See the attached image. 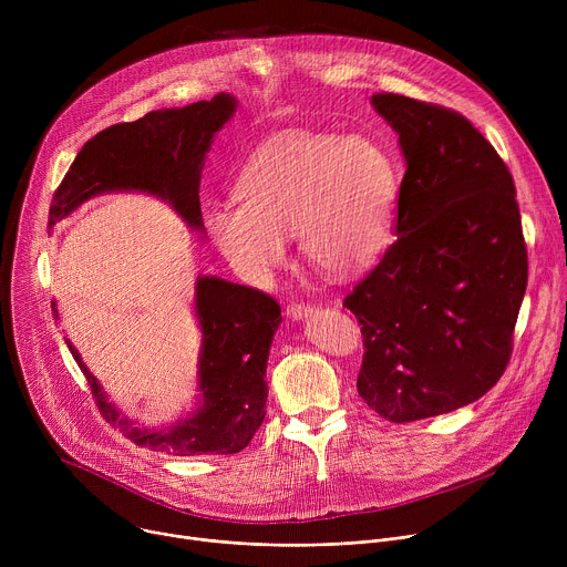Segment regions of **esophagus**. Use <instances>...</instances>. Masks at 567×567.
<instances>
[{
  "instance_id": "esophagus-1",
  "label": "esophagus",
  "mask_w": 567,
  "mask_h": 567,
  "mask_svg": "<svg viewBox=\"0 0 567 567\" xmlns=\"http://www.w3.org/2000/svg\"><path fill=\"white\" fill-rule=\"evenodd\" d=\"M311 311H313V307H311L309 302H298V300H296V302H289V305H287V316L293 318V320L307 318Z\"/></svg>"
}]
</instances>
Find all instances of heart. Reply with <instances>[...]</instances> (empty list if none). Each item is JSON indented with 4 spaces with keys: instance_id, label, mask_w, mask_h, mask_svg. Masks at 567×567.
<instances>
[{
    "instance_id": "1",
    "label": "heart",
    "mask_w": 567,
    "mask_h": 567,
    "mask_svg": "<svg viewBox=\"0 0 567 567\" xmlns=\"http://www.w3.org/2000/svg\"><path fill=\"white\" fill-rule=\"evenodd\" d=\"M399 184L396 161L374 138L287 132L249 158L235 184L239 204L215 206L206 224L245 278H269L291 235L316 269L346 278L385 251Z\"/></svg>"
}]
</instances>
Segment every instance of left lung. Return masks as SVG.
Returning <instances> with one entry per match:
<instances>
[{"mask_svg": "<svg viewBox=\"0 0 567 567\" xmlns=\"http://www.w3.org/2000/svg\"><path fill=\"white\" fill-rule=\"evenodd\" d=\"M406 158L394 235L346 296L361 326L357 390L388 422L457 411L489 392L512 359L527 247L505 161L468 118L374 94Z\"/></svg>", "mask_w": 567, "mask_h": 567, "instance_id": "obj_1", "label": "left lung"}]
</instances>
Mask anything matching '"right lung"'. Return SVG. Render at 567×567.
Returning <instances> with one entry per match:
<instances>
[{"mask_svg":"<svg viewBox=\"0 0 567 567\" xmlns=\"http://www.w3.org/2000/svg\"><path fill=\"white\" fill-rule=\"evenodd\" d=\"M235 105L230 94H217L210 101L182 110H156L134 123L99 132L78 152L58 186L49 228L94 195L138 190L166 199L188 226L202 230L204 156ZM195 291L202 328V406L171 429H136L121 417L71 341L66 346L92 388L101 415L116 424L127 440L168 455H230L254 440L267 415L265 377L271 341L282 322L280 305L265 291L215 276L197 278ZM51 307L58 318L55 302Z\"/></svg>","mask_w":567,"mask_h":567,"instance_id":"right-lung-1","label":"right lung"}]
</instances>
